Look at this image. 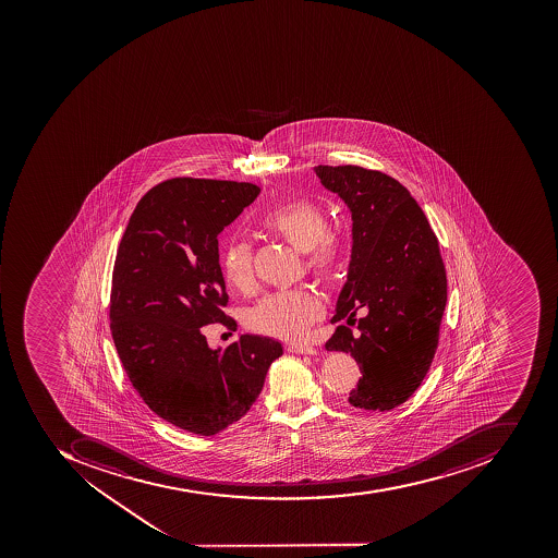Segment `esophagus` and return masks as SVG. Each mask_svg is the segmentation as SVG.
<instances>
[{"label": "esophagus", "mask_w": 558, "mask_h": 558, "mask_svg": "<svg viewBox=\"0 0 558 558\" xmlns=\"http://www.w3.org/2000/svg\"><path fill=\"white\" fill-rule=\"evenodd\" d=\"M289 352L299 353V355H317V350L308 344H290Z\"/></svg>", "instance_id": "esophagus-1"}]
</instances>
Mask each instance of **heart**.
Here are the masks:
<instances>
[{
  "label": "heart",
  "mask_w": 558,
  "mask_h": 558,
  "mask_svg": "<svg viewBox=\"0 0 558 558\" xmlns=\"http://www.w3.org/2000/svg\"><path fill=\"white\" fill-rule=\"evenodd\" d=\"M259 226L293 250L305 254V268L317 280H331L344 259V244L337 233L328 232V218L316 203L295 199L263 215ZM221 269L227 283L247 289L253 283L250 245L242 241L227 244L221 254ZM323 316V302L311 290H281L268 293L247 313L253 331L296 340Z\"/></svg>",
  "instance_id": "heart-1"
}]
</instances>
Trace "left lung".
I'll list each match as a JSON object with an SVG mask.
<instances>
[{
    "label": "left lung",
    "mask_w": 558,
    "mask_h": 558,
    "mask_svg": "<svg viewBox=\"0 0 558 558\" xmlns=\"http://www.w3.org/2000/svg\"><path fill=\"white\" fill-rule=\"evenodd\" d=\"M320 184L352 214V257L326 341L362 371L350 404L389 411L416 391L439 344L447 302L439 242L410 191L379 170L314 167ZM360 317H355V313Z\"/></svg>",
    "instance_id": "1"
}]
</instances>
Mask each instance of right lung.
<instances>
[{"instance_id": "obj_1", "label": "right lung", "mask_w": 558, "mask_h": 558, "mask_svg": "<svg viewBox=\"0 0 558 558\" xmlns=\"http://www.w3.org/2000/svg\"><path fill=\"white\" fill-rule=\"evenodd\" d=\"M259 187L251 182L178 178L151 187L128 221L116 256L111 331L133 388L182 430L215 435L238 422L281 356L274 338L241 335L208 347L203 326L221 323L229 295L218 233Z\"/></svg>"}]
</instances>
